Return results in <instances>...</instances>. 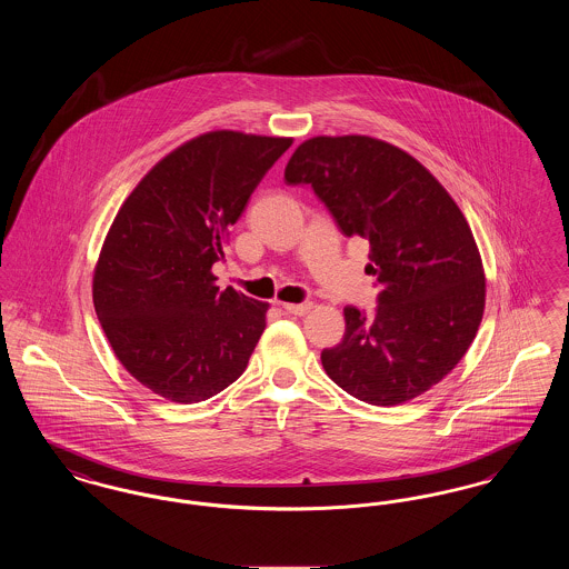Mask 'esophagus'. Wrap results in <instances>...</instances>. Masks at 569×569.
<instances>
[{"label": "esophagus", "instance_id": "1", "mask_svg": "<svg viewBox=\"0 0 569 569\" xmlns=\"http://www.w3.org/2000/svg\"><path fill=\"white\" fill-rule=\"evenodd\" d=\"M283 309L292 316H305L313 309V302H309V300L307 302H283Z\"/></svg>", "mask_w": 569, "mask_h": 569}]
</instances>
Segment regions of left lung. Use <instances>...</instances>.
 I'll return each instance as SVG.
<instances>
[{"label": "left lung", "mask_w": 569, "mask_h": 569, "mask_svg": "<svg viewBox=\"0 0 569 569\" xmlns=\"http://www.w3.org/2000/svg\"><path fill=\"white\" fill-rule=\"evenodd\" d=\"M346 237L369 243L379 295L371 318L346 307L328 378L371 406H401L446 378L476 339L487 281L457 202L403 149L371 136H316L286 166Z\"/></svg>", "instance_id": "1"}]
</instances>
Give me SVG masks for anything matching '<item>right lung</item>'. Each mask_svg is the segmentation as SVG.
Listing matches in <instances>:
<instances>
[{
  "instance_id": "obj_1",
  "label": "right lung",
  "mask_w": 569,
  "mask_h": 569,
  "mask_svg": "<svg viewBox=\"0 0 569 569\" xmlns=\"http://www.w3.org/2000/svg\"><path fill=\"white\" fill-rule=\"evenodd\" d=\"M292 138L217 130L156 163L110 226L93 307L132 378L174 403L216 397L243 376L269 302L219 290L228 228Z\"/></svg>"
}]
</instances>
